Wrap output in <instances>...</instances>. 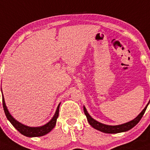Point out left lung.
<instances>
[{
    "label": "left lung",
    "mask_w": 150,
    "mask_h": 150,
    "mask_svg": "<svg viewBox=\"0 0 150 150\" xmlns=\"http://www.w3.org/2000/svg\"><path fill=\"white\" fill-rule=\"evenodd\" d=\"M149 103V102L148 103V104ZM148 104L146 105L145 108L143 109V111H142V112L140 113L139 114L138 116L134 119V120L129 121V122L126 123V124H121V125H117V126H108V125H105V124H101V123L98 122V121H96L95 119H93V118L90 116L89 113H88L87 110H86V108H85V107H83V110H84V113L85 114H86V117H87L88 123L91 124V127H93L94 129H97V130L100 131V132H104V133L116 134V133H120V132H127V131L129 130V129L133 128L134 126H136L139 123V121L141 120V119L142 118L143 115H144L146 108H147Z\"/></svg>",
    "instance_id": "left-lung-1"
}]
</instances>
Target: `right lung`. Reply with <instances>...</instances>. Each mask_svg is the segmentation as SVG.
Returning <instances> with one entry per match:
<instances>
[{"instance_id":"right-lung-1","label":"right lung","mask_w":150,"mask_h":150,"mask_svg":"<svg viewBox=\"0 0 150 150\" xmlns=\"http://www.w3.org/2000/svg\"><path fill=\"white\" fill-rule=\"evenodd\" d=\"M59 105H60V104L58 105L54 117L51 119V121H49L47 124L42 126V127H29L21 124V123H19L18 121L15 120V119L12 117L11 115L10 114V113L8 111L7 107H6V103H5L4 96H3V106H4V112L6 117H7V119H8V121L11 123L12 125L13 126V127H15L21 134L24 135V136L26 137H36L44 136V135L48 134L52 129L54 128L57 122V119L58 116H59Z\"/></svg>"}]
</instances>
